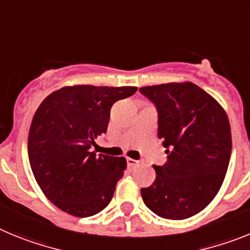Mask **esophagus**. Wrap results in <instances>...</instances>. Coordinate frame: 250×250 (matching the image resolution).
I'll return each mask as SVG.
<instances>
[{
    "label": "esophagus",
    "instance_id": "obj_1",
    "mask_svg": "<svg viewBox=\"0 0 250 250\" xmlns=\"http://www.w3.org/2000/svg\"><path fill=\"white\" fill-rule=\"evenodd\" d=\"M137 164H138V161H136V159L133 158H127L128 167H134V166H137Z\"/></svg>",
    "mask_w": 250,
    "mask_h": 250
}]
</instances>
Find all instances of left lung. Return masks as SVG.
<instances>
[{
    "label": "left lung",
    "mask_w": 250,
    "mask_h": 250,
    "mask_svg": "<svg viewBox=\"0 0 250 250\" xmlns=\"http://www.w3.org/2000/svg\"><path fill=\"white\" fill-rule=\"evenodd\" d=\"M158 112V138L167 162L154 166L156 181L141 194L166 219L202 212L219 192L231 154L230 125L222 105L192 82L139 88Z\"/></svg>",
    "instance_id": "1"
}]
</instances>
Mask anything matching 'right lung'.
<instances>
[{
	"label": "right lung",
	"instance_id": "1",
	"mask_svg": "<svg viewBox=\"0 0 250 250\" xmlns=\"http://www.w3.org/2000/svg\"><path fill=\"white\" fill-rule=\"evenodd\" d=\"M137 87H63L43 100L28 134V158L36 182L61 210L80 218L108 206L122 178L125 157L91 152L107 132L114 102Z\"/></svg>",
	"mask_w": 250,
	"mask_h": 250
}]
</instances>
